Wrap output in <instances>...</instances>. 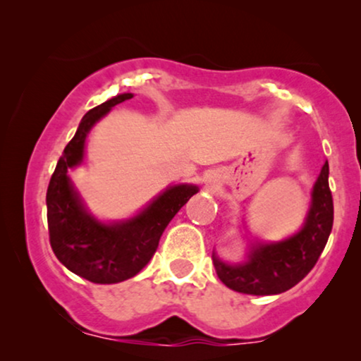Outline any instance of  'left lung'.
Instances as JSON below:
<instances>
[{"label": "left lung", "instance_id": "8db88e82", "mask_svg": "<svg viewBox=\"0 0 361 361\" xmlns=\"http://www.w3.org/2000/svg\"><path fill=\"white\" fill-rule=\"evenodd\" d=\"M333 195L329 164L324 163L312 190V202L304 226L292 238L279 243H258L244 263L229 264L212 255L217 276L226 287L250 295H275L295 287L317 263L333 229Z\"/></svg>", "mask_w": 361, "mask_h": 361}]
</instances>
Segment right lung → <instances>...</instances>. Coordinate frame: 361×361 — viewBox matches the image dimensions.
Masks as SVG:
<instances>
[{
  "mask_svg": "<svg viewBox=\"0 0 361 361\" xmlns=\"http://www.w3.org/2000/svg\"><path fill=\"white\" fill-rule=\"evenodd\" d=\"M132 97V93L117 94L81 118L76 134L57 161L45 198L54 255L69 271L93 283H118L137 275L154 256L171 219L198 192L195 185L169 186L135 217L114 224L97 221L85 209L68 169L82 163L91 127L115 105Z\"/></svg>",
  "mask_w": 361,
  "mask_h": 361,
  "instance_id": "right-lung-1",
  "label": "right lung"
}]
</instances>
